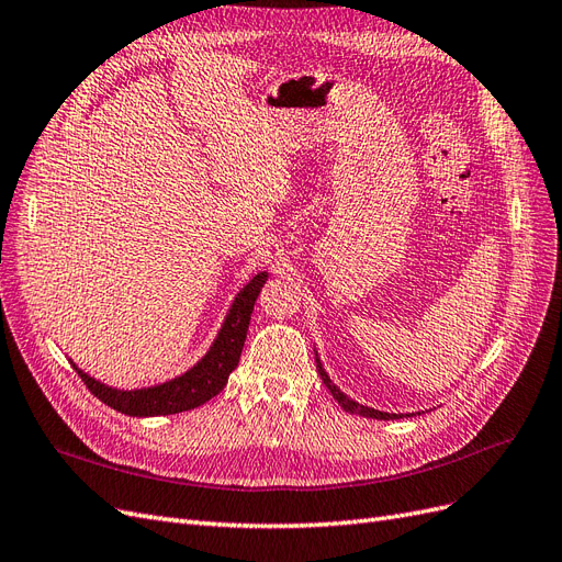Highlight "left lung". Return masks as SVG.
<instances>
[{"label":"left lung","mask_w":562,"mask_h":562,"mask_svg":"<svg viewBox=\"0 0 562 562\" xmlns=\"http://www.w3.org/2000/svg\"><path fill=\"white\" fill-rule=\"evenodd\" d=\"M315 364H317V374H319V379H323V383H325V386L329 389V393L334 395L336 403H339L346 412H350V414H360V416H370V419H383V422H389V419H400V416H403V414H389V412H379V409H372V407L358 405L356 400L346 397L339 389L334 386L331 379H329V376H327V372L323 370V362H319V358H315Z\"/></svg>","instance_id":"left-lung-1"}]
</instances>
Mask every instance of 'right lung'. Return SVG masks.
Wrapping results in <instances>:
<instances>
[{"label": "right lung", "mask_w": 562, "mask_h": 562, "mask_svg": "<svg viewBox=\"0 0 562 562\" xmlns=\"http://www.w3.org/2000/svg\"><path fill=\"white\" fill-rule=\"evenodd\" d=\"M266 280H268V272H259V276H254L245 284V290L235 296L226 323H223L212 348L206 350V356L195 367H190V370L181 376L150 389L117 391V389L105 386L101 381L91 379L89 374L79 370L77 364H72L75 372L87 383V389L101 400V403L130 416L179 414V412H188L210 403V400L226 386L231 372L239 362V352H243V346L247 339L254 303H256V296L261 294V286L266 284Z\"/></svg>", "instance_id": "right-lung-1"}]
</instances>
